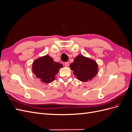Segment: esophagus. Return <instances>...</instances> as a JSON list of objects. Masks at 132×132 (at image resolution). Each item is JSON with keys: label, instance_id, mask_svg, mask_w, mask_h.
<instances>
[{"label": "esophagus", "instance_id": "esophagus-1", "mask_svg": "<svg viewBox=\"0 0 132 132\" xmlns=\"http://www.w3.org/2000/svg\"><path fill=\"white\" fill-rule=\"evenodd\" d=\"M64 65H65V67H68L69 66V63H68V62H65V63H64Z\"/></svg>", "mask_w": 132, "mask_h": 132}]
</instances>
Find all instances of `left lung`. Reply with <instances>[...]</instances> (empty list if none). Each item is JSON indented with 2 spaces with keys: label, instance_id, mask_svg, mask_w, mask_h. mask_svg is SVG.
Masks as SVG:
<instances>
[{
  "label": "left lung",
  "instance_id": "1",
  "mask_svg": "<svg viewBox=\"0 0 132 132\" xmlns=\"http://www.w3.org/2000/svg\"><path fill=\"white\" fill-rule=\"evenodd\" d=\"M70 68L77 79L82 82L91 80L98 73V65L93 59L78 55L71 63Z\"/></svg>",
  "mask_w": 132,
  "mask_h": 132
}]
</instances>
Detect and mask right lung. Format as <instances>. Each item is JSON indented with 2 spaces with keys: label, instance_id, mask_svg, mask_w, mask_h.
<instances>
[{
  "label": "right lung",
  "instance_id": "add662e5",
  "mask_svg": "<svg viewBox=\"0 0 132 132\" xmlns=\"http://www.w3.org/2000/svg\"><path fill=\"white\" fill-rule=\"evenodd\" d=\"M63 65L54 61L48 55L41 57L32 63V71L42 82L50 83L53 81L55 76L59 72Z\"/></svg>",
  "mask_w": 132,
  "mask_h": 132
}]
</instances>
